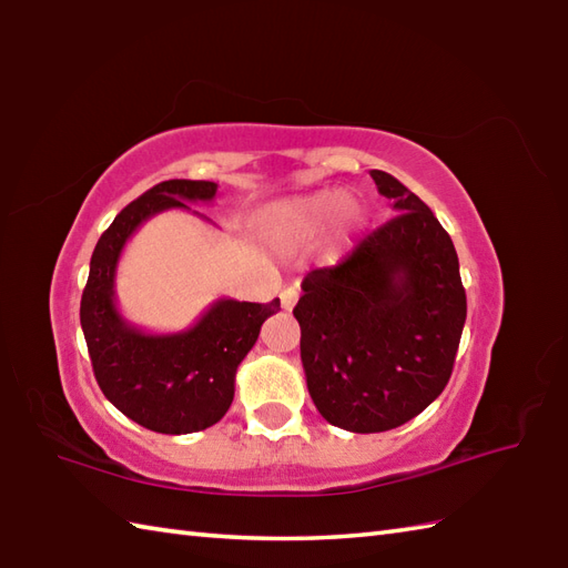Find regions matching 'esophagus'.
<instances>
[{
    "label": "esophagus",
    "mask_w": 568,
    "mask_h": 568,
    "mask_svg": "<svg viewBox=\"0 0 568 568\" xmlns=\"http://www.w3.org/2000/svg\"><path fill=\"white\" fill-rule=\"evenodd\" d=\"M295 303H297V287H285V291L281 293V305H283V310L291 312V310L295 307Z\"/></svg>",
    "instance_id": "esophagus-1"
}]
</instances>
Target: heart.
<instances>
[{"label": "heart", "mask_w": 568, "mask_h": 568, "mask_svg": "<svg viewBox=\"0 0 568 568\" xmlns=\"http://www.w3.org/2000/svg\"><path fill=\"white\" fill-rule=\"evenodd\" d=\"M334 236L346 241L356 236L368 224V210L364 202L344 200L342 190H322L315 195L285 202L268 214V229L275 239L310 241L332 222Z\"/></svg>", "instance_id": "b5f03b06"}]
</instances>
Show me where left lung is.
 <instances>
[{"label": "left lung", "instance_id": "1", "mask_svg": "<svg viewBox=\"0 0 568 568\" xmlns=\"http://www.w3.org/2000/svg\"><path fill=\"white\" fill-rule=\"evenodd\" d=\"M371 178L397 214L339 265L310 271L293 310L312 403L356 434L400 427L437 400L466 322L452 236L400 180Z\"/></svg>", "mask_w": 568, "mask_h": 568}]
</instances>
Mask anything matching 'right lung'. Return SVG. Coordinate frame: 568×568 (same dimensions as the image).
<instances>
[{
    "instance_id": "right-lung-1",
    "label": "right lung",
    "mask_w": 568,
    "mask_h": 568,
    "mask_svg": "<svg viewBox=\"0 0 568 568\" xmlns=\"http://www.w3.org/2000/svg\"><path fill=\"white\" fill-rule=\"evenodd\" d=\"M214 195L210 180L159 183L114 216L90 261L80 324L94 378L119 413L151 432L192 434L216 425L234 400L239 364L263 322L281 310L277 297L268 305L220 297L192 327L171 334L141 329L119 312L116 265L136 229L165 210H190V202Z\"/></svg>"
}]
</instances>
